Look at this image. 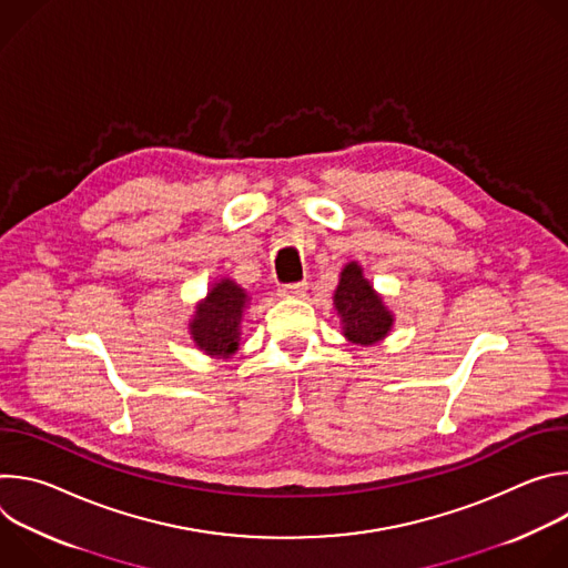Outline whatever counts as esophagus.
<instances>
[{"instance_id":"1","label":"esophagus","mask_w":568,"mask_h":568,"mask_svg":"<svg viewBox=\"0 0 568 568\" xmlns=\"http://www.w3.org/2000/svg\"><path fill=\"white\" fill-rule=\"evenodd\" d=\"M307 290V283H287V285H281L278 287V294L283 298H301Z\"/></svg>"}]
</instances>
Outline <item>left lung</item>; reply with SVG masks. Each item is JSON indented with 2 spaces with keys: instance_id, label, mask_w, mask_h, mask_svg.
<instances>
[{
  "instance_id": "1",
  "label": "left lung",
  "mask_w": 568,
  "mask_h": 568,
  "mask_svg": "<svg viewBox=\"0 0 568 568\" xmlns=\"http://www.w3.org/2000/svg\"><path fill=\"white\" fill-rule=\"evenodd\" d=\"M335 310L342 318L344 337L357 346H373L393 328L390 310L384 305L368 278H364V270L355 261L339 274Z\"/></svg>"
}]
</instances>
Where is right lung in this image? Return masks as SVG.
Returning a JSON list of instances; mask_svg holds the SVG:
<instances>
[{
	"instance_id": "obj_1",
	"label": "right lung",
	"mask_w": 568,
	"mask_h": 568,
	"mask_svg": "<svg viewBox=\"0 0 568 568\" xmlns=\"http://www.w3.org/2000/svg\"><path fill=\"white\" fill-rule=\"evenodd\" d=\"M250 303L247 292L231 278L217 281L204 301L195 305L189 333L195 346L220 359H229L237 351L240 323Z\"/></svg>"
}]
</instances>
